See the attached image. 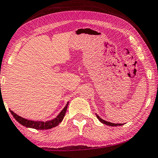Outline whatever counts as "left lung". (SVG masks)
Returning <instances> with one entry per match:
<instances>
[{"label":"left lung","mask_w":158,"mask_h":158,"mask_svg":"<svg viewBox=\"0 0 158 158\" xmlns=\"http://www.w3.org/2000/svg\"><path fill=\"white\" fill-rule=\"evenodd\" d=\"M96 117L98 118V120L100 121L101 122H102L103 124H105L106 125H109V126H111V127H117V126H122L123 125V124H114V123H111V122H106V121L102 119V118L99 117V116L97 115L96 114Z\"/></svg>","instance_id":"1"}]
</instances>
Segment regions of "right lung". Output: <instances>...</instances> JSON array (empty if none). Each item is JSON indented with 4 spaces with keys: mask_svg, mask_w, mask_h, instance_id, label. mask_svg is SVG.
<instances>
[{
    "mask_svg": "<svg viewBox=\"0 0 158 158\" xmlns=\"http://www.w3.org/2000/svg\"><path fill=\"white\" fill-rule=\"evenodd\" d=\"M68 103L69 102H68L65 106H64V109H62V111L60 112V114L57 116V117L55 118L52 120L47 121V122H38V121H36H36L28 120V119H26L24 118L21 117L20 116L17 115L16 114H15L14 111H11V110H10V112L13 115V116H14L15 119H16L19 124L23 125V126L29 127V128L40 129V130H42V129H49L57 126V125L62 122L64 115H65Z\"/></svg>",
    "mask_w": 158,
    "mask_h": 158,
    "instance_id": "1",
    "label": "right lung"
}]
</instances>
